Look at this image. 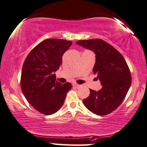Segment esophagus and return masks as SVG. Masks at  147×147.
Here are the masks:
<instances>
[{
	"mask_svg": "<svg viewBox=\"0 0 147 147\" xmlns=\"http://www.w3.org/2000/svg\"><path fill=\"white\" fill-rule=\"evenodd\" d=\"M74 86H75L76 88H79V87H81V85H79V84H74Z\"/></svg>",
	"mask_w": 147,
	"mask_h": 147,
	"instance_id": "1",
	"label": "esophagus"
}]
</instances>
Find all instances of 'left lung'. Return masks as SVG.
I'll use <instances>...</instances> for the list:
<instances>
[{
  "mask_svg": "<svg viewBox=\"0 0 147 147\" xmlns=\"http://www.w3.org/2000/svg\"><path fill=\"white\" fill-rule=\"evenodd\" d=\"M76 44L94 52L93 72L102 86L98 91L90 89V95L83 103L97 115L110 114L122 103L131 86V77L127 63L117 49L101 39L78 40Z\"/></svg>",
  "mask_w": 147,
  "mask_h": 147,
  "instance_id": "1",
  "label": "left lung"
}]
</instances>
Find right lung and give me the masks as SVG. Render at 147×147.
<instances>
[{
	"label": "right lung",
	"mask_w": 147,
	"mask_h": 147,
	"mask_svg": "<svg viewBox=\"0 0 147 147\" xmlns=\"http://www.w3.org/2000/svg\"><path fill=\"white\" fill-rule=\"evenodd\" d=\"M72 42L63 39H46L29 53L22 68V92L32 107L45 115H51L63 106L71 83L56 81L55 72L62 63L63 54Z\"/></svg>",
	"instance_id": "add662e5"
}]
</instances>
